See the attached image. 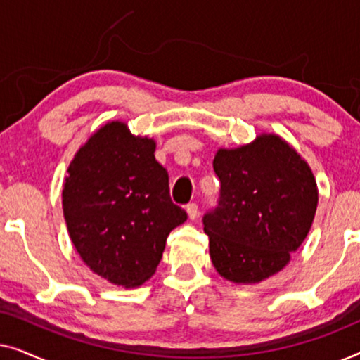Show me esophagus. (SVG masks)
I'll use <instances>...</instances> for the list:
<instances>
[{
	"label": "esophagus",
	"instance_id": "34e87169",
	"mask_svg": "<svg viewBox=\"0 0 360 360\" xmlns=\"http://www.w3.org/2000/svg\"><path fill=\"white\" fill-rule=\"evenodd\" d=\"M185 210H186V214H188L190 219H196V218H198V205H196V203L186 205Z\"/></svg>",
	"mask_w": 360,
	"mask_h": 360
}]
</instances>
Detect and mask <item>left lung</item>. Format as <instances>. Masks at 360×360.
I'll use <instances>...</instances> for the list:
<instances>
[{
    "label": "left lung",
    "mask_w": 360,
    "mask_h": 360,
    "mask_svg": "<svg viewBox=\"0 0 360 360\" xmlns=\"http://www.w3.org/2000/svg\"><path fill=\"white\" fill-rule=\"evenodd\" d=\"M213 169L219 201L203 216L211 262L229 282H262L290 262L309 233L318 206L313 172L277 134L219 149Z\"/></svg>",
    "instance_id": "left-lung-1"
}]
</instances>
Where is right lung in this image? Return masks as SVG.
Masks as SVG:
<instances>
[{"mask_svg": "<svg viewBox=\"0 0 360 360\" xmlns=\"http://www.w3.org/2000/svg\"><path fill=\"white\" fill-rule=\"evenodd\" d=\"M154 152V139L111 121L78 149L63 184V216L77 252L91 272L124 288L154 275L170 231L186 221Z\"/></svg>", "mask_w": 360, "mask_h": 360, "instance_id": "1", "label": "right lung"}]
</instances>
